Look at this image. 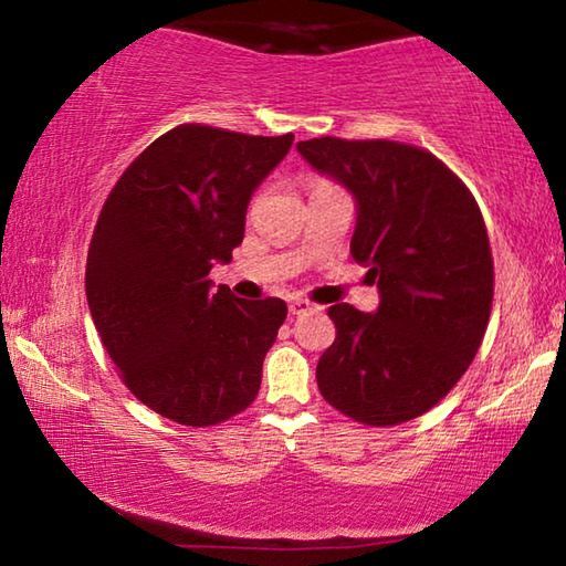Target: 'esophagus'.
I'll list each match as a JSON object with an SVG mask.
<instances>
[{
    "label": "esophagus",
    "instance_id": "34e87169",
    "mask_svg": "<svg viewBox=\"0 0 566 566\" xmlns=\"http://www.w3.org/2000/svg\"><path fill=\"white\" fill-rule=\"evenodd\" d=\"M314 310H317V304L310 300H302V296H294V300H290V314H306Z\"/></svg>",
    "mask_w": 566,
    "mask_h": 566
}]
</instances>
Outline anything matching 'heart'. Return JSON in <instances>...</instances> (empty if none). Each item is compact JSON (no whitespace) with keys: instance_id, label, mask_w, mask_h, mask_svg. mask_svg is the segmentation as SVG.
I'll return each mask as SVG.
<instances>
[{"instance_id":"obj_1","label":"heart","mask_w":566,"mask_h":566,"mask_svg":"<svg viewBox=\"0 0 566 566\" xmlns=\"http://www.w3.org/2000/svg\"><path fill=\"white\" fill-rule=\"evenodd\" d=\"M317 187H327V181H322V179H314V181H312V189H317Z\"/></svg>"}]
</instances>
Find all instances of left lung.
I'll return each instance as SVG.
<instances>
[{
  "mask_svg": "<svg viewBox=\"0 0 566 566\" xmlns=\"http://www.w3.org/2000/svg\"><path fill=\"white\" fill-rule=\"evenodd\" d=\"M296 149L357 199L352 256L379 286L375 314L329 306L337 337L317 364L322 397L367 427L424 415L462 379L490 324L494 262L476 199L405 142L319 137Z\"/></svg>",
  "mask_w": 566,
  "mask_h": 566,
  "instance_id": "8db88e82",
  "label": "left lung"
}]
</instances>
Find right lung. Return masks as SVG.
<instances>
[{"label": "right lung", "instance_id": "1", "mask_svg": "<svg viewBox=\"0 0 566 566\" xmlns=\"http://www.w3.org/2000/svg\"><path fill=\"white\" fill-rule=\"evenodd\" d=\"M292 142L179 124L102 207L84 276L94 327L132 395L177 424H219L260 391L286 304L214 292L209 272L242 244L249 197Z\"/></svg>", "mask_w": 566, "mask_h": 566}]
</instances>
